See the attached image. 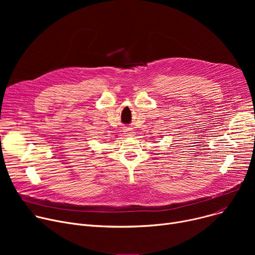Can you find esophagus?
Instances as JSON below:
<instances>
[{
    "mask_svg": "<svg viewBox=\"0 0 255 255\" xmlns=\"http://www.w3.org/2000/svg\"><path fill=\"white\" fill-rule=\"evenodd\" d=\"M124 133H125L126 135H128V136H132L133 134H134V132H133V130L131 128H125L124 129Z\"/></svg>",
    "mask_w": 255,
    "mask_h": 255,
    "instance_id": "34e87169",
    "label": "esophagus"
}]
</instances>
